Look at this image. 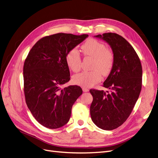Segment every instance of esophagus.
Returning <instances> with one entry per match:
<instances>
[{
	"mask_svg": "<svg viewBox=\"0 0 158 158\" xmlns=\"http://www.w3.org/2000/svg\"><path fill=\"white\" fill-rule=\"evenodd\" d=\"M82 90H83L84 92H89V89L85 88V87L82 88Z\"/></svg>",
	"mask_w": 158,
	"mask_h": 158,
	"instance_id": "esophagus-1",
	"label": "esophagus"
}]
</instances>
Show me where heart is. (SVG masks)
<instances>
[{"label":"heart","instance_id":"obj_1","mask_svg":"<svg viewBox=\"0 0 158 158\" xmlns=\"http://www.w3.org/2000/svg\"><path fill=\"white\" fill-rule=\"evenodd\" d=\"M81 50L85 56L93 57L94 61L90 71H84L73 77L74 84L82 87H91L102 80V74L108 75L114 63L113 52L106 48L102 43L94 39L85 41L81 46ZM66 63L73 72H78L81 67V57L79 51L73 49L66 55Z\"/></svg>","mask_w":158,"mask_h":158}]
</instances>
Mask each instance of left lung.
<instances>
[{"instance_id": "obj_1", "label": "left lung", "mask_w": 158, "mask_h": 158, "mask_svg": "<svg viewBox=\"0 0 158 158\" xmlns=\"http://www.w3.org/2000/svg\"><path fill=\"white\" fill-rule=\"evenodd\" d=\"M94 37L110 45L114 63L103 82V87L111 89V92L89 90L93 96L90 114L97 127L111 131L123 125L135 107L142 88V69L135 50L122 36L106 33Z\"/></svg>"}]
</instances>
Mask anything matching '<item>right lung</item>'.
Here are the masks:
<instances>
[{"instance_id":"right-lung-1","label":"right lung","mask_w":158,"mask_h":158,"mask_svg":"<svg viewBox=\"0 0 158 158\" xmlns=\"http://www.w3.org/2000/svg\"><path fill=\"white\" fill-rule=\"evenodd\" d=\"M88 37L59 33L41 38L29 52L23 65L26 102L41 125L55 129L69 121L72 107L82 89L62 85L70 80L66 55Z\"/></svg>"}]
</instances>
